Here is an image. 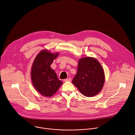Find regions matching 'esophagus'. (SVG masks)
<instances>
[{"label":"esophagus","mask_w":135,"mask_h":135,"mask_svg":"<svg viewBox=\"0 0 135 135\" xmlns=\"http://www.w3.org/2000/svg\"><path fill=\"white\" fill-rule=\"evenodd\" d=\"M71 79L70 78H68V79H65V80H64V81H65V82H70V81H71Z\"/></svg>","instance_id":"esophagus-1"}]
</instances>
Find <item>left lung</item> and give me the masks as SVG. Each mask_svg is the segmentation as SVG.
<instances>
[{"label":"left lung","mask_w":135,"mask_h":135,"mask_svg":"<svg viewBox=\"0 0 135 135\" xmlns=\"http://www.w3.org/2000/svg\"><path fill=\"white\" fill-rule=\"evenodd\" d=\"M105 80L104 71L99 62L94 57H84L79 60L78 72L72 83L83 95L91 97L100 92Z\"/></svg>","instance_id":"left-lung-1"}]
</instances>
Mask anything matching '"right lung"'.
<instances>
[{
  "instance_id": "1",
  "label": "right lung",
  "mask_w": 135,
  "mask_h": 135,
  "mask_svg": "<svg viewBox=\"0 0 135 135\" xmlns=\"http://www.w3.org/2000/svg\"><path fill=\"white\" fill-rule=\"evenodd\" d=\"M59 53H51L46 50L41 51L33 62L31 78L36 90L45 97H52L62 84L51 68L53 60Z\"/></svg>"
}]
</instances>
